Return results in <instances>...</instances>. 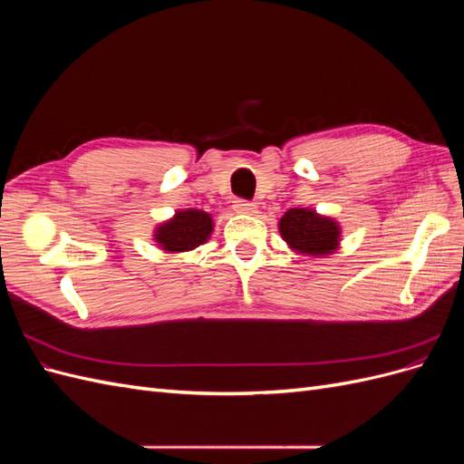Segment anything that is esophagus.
Here are the masks:
<instances>
[{
  "label": "esophagus",
  "instance_id": "1",
  "mask_svg": "<svg viewBox=\"0 0 464 464\" xmlns=\"http://www.w3.org/2000/svg\"><path fill=\"white\" fill-rule=\"evenodd\" d=\"M234 208H236V213H242V215H256L257 213V205L251 201H246V199L234 201Z\"/></svg>",
  "mask_w": 464,
  "mask_h": 464
}]
</instances>
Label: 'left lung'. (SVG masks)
<instances>
[{"mask_svg":"<svg viewBox=\"0 0 464 464\" xmlns=\"http://www.w3.org/2000/svg\"><path fill=\"white\" fill-rule=\"evenodd\" d=\"M283 240L302 256L323 257L339 247L341 227L312 208H290L278 222Z\"/></svg>","mask_w":464,"mask_h":464,"instance_id":"left-lung-1","label":"left lung"}]
</instances>
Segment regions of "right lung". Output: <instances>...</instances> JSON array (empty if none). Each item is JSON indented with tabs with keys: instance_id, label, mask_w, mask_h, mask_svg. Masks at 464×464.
<instances>
[{
	"instance_id": "obj_1",
	"label": "right lung",
	"mask_w": 464,
	"mask_h": 464,
	"mask_svg": "<svg viewBox=\"0 0 464 464\" xmlns=\"http://www.w3.org/2000/svg\"><path fill=\"white\" fill-rule=\"evenodd\" d=\"M213 232V218L199 208L178 210V213L162 222L154 230L152 240L168 254H181V251L195 249L205 244Z\"/></svg>"
}]
</instances>
